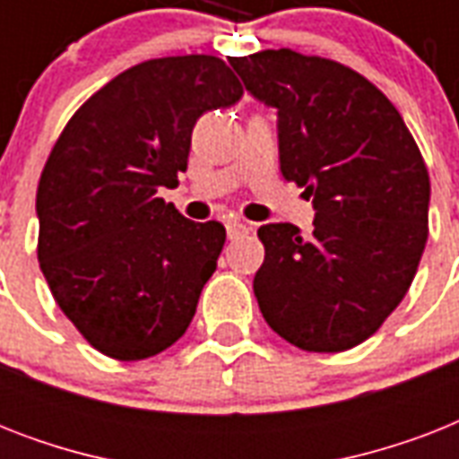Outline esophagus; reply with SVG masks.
<instances>
[{
    "label": "esophagus",
    "instance_id": "obj_1",
    "mask_svg": "<svg viewBox=\"0 0 459 459\" xmlns=\"http://www.w3.org/2000/svg\"><path fill=\"white\" fill-rule=\"evenodd\" d=\"M252 230L250 223L245 221H238V219H233V221H226V233H229L230 240H238V238H245L247 233Z\"/></svg>",
    "mask_w": 459,
    "mask_h": 459
}]
</instances>
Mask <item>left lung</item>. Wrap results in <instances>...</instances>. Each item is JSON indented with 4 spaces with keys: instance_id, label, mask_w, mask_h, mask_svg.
I'll return each instance as SVG.
<instances>
[{
    "instance_id": "obj_1",
    "label": "left lung",
    "mask_w": 459,
    "mask_h": 459,
    "mask_svg": "<svg viewBox=\"0 0 459 459\" xmlns=\"http://www.w3.org/2000/svg\"><path fill=\"white\" fill-rule=\"evenodd\" d=\"M245 90L279 111L283 178L312 197L314 230H257L255 298L307 352H342L381 328L412 286L429 238V171L381 90L338 61L293 49L229 56Z\"/></svg>"
}]
</instances>
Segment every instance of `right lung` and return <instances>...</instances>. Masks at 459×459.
I'll return each instance as SVG.
<instances>
[{
	"label": "right lung",
	"mask_w": 459,
	"mask_h": 459,
	"mask_svg": "<svg viewBox=\"0 0 459 459\" xmlns=\"http://www.w3.org/2000/svg\"><path fill=\"white\" fill-rule=\"evenodd\" d=\"M243 97L209 54L143 61L61 131L38 186V259L61 312L102 355L135 362L186 333L226 243L157 197L178 186L204 111Z\"/></svg>",
	"instance_id": "obj_1"
}]
</instances>
